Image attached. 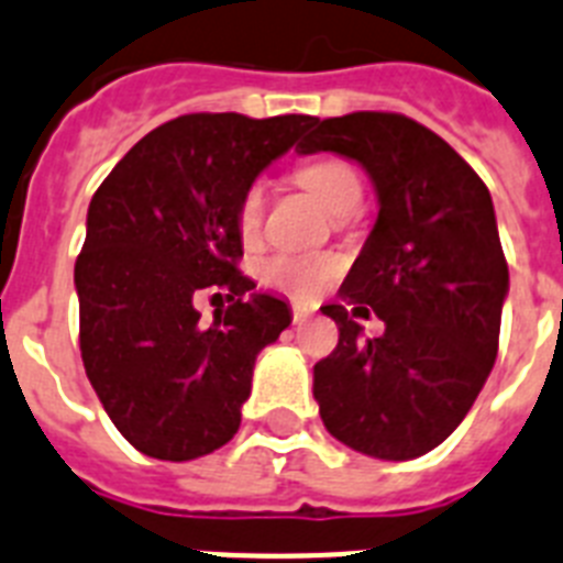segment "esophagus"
<instances>
[{"mask_svg":"<svg viewBox=\"0 0 563 563\" xmlns=\"http://www.w3.org/2000/svg\"><path fill=\"white\" fill-rule=\"evenodd\" d=\"M310 316H313V308H308V305H299V301L292 305V322H296V324L308 322Z\"/></svg>","mask_w":563,"mask_h":563,"instance_id":"34e87169","label":"esophagus"}]
</instances>
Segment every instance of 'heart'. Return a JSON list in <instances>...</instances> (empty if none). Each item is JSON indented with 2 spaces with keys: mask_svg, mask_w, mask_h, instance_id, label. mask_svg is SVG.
<instances>
[{
  "mask_svg": "<svg viewBox=\"0 0 563 563\" xmlns=\"http://www.w3.org/2000/svg\"><path fill=\"white\" fill-rule=\"evenodd\" d=\"M292 180L301 189H308L313 198L331 209L336 218L351 216L362 201V180L356 169L342 157H313L308 164L296 166ZM264 218V187L255 180L241 195L235 221L244 241H253L262 230ZM339 262L333 255H273L262 264V282L267 287L296 299H313L322 292V287L336 276Z\"/></svg>",
  "mask_w": 563,
  "mask_h": 563,
  "instance_id": "heart-1",
  "label": "heart"
}]
</instances>
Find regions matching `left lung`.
<instances>
[{"mask_svg":"<svg viewBox=\"0 0 563 563\" xmlns=\"http://www.w3.org/2000/svg\"><path fill=\"white\" fill-rule=\"evenodd\" d=\"M301 155L336 152L368 172L379 216L322 313L339 345L313 365L324 429L354 452L411 460L457 429L498 356L509 267L477 172L417 120L354 111L316 120ZM386 333L362 340L354 314Z\"/></svg>","mask_w":563,"mask_h":563,"instance_id":"left-lung-1","label":"left lung"}]
</instances>
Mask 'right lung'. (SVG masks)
<instances>
[{
    "label": "right lung",
    "mask_w": 563,
    "mask_h": 563,
    "mask_svg": "<svg viewBox=\"0 0 563 563\" xmlns=\"http://www.w3.org/2000/svg\"><path fill=\"white\" fill-rule=\"evenodd\" d=\"M316 118L184 114L134 143L100 184L74 264L80 354L106 415L137 452L195 460L230 443L255 356L290 324L287 301L239 271L244 189ZM203 289L231 308L201 325Z\"/></svg>",
    "instance_id": "obj_1"
}]
</instances>
